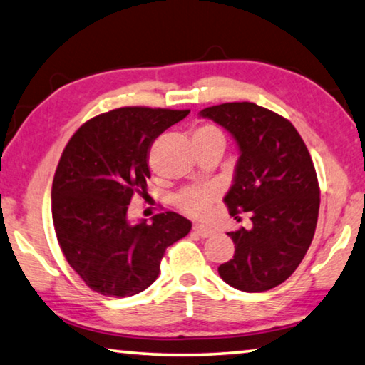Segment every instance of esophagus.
Segmentation results:
<instances>
[{
	"instance_id": "34e87169",
	"label": "esophagus",
	"mask_w": 365,
	"mask_h": 365,
	"mask_svg": "<svg viewBox=\"0 0 365 365\" xmlns=\"http://www.w3.org/2000/svg\"><path fill=\"white\" fill-rule=\"evenodd\" d=\"M193 231L197 232L200 237H210L211 235H213V230H211V227H208V226H205V225H195Z\"/></svg>"
}]
</instances>
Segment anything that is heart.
Masks as SVG:
<instances>
[{"mask_svg": "<svg viewBox=\"0 0 365 365\" xmlns=\"http://www.w3.org/2000/svg\"><path fill=\"white\" fill-rule=\"evenodd\" d=\"M195 134H220V130L215 126H211V124H205V126H200L195 130ZM216 197V187H213V185H203V187H190L182 190L177 195L175 203L183 213L195 217H203L208 213L210 205L213 203Z\"/></svg>", "mask_w": 365, "mask_h": 365, "instance_id": "b5f03b06", "label": "heart"}]
</instances>
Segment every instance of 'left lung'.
Returning a JSON list of instances; mask_svg holds the SVG:
<instances>
[{"label": "left lung", "mask_w": 365, "mask_h": 365, "mask_svg": "<svg viewBox=\"0 0 365 365\" xmlns=\"http://www.w3.org/2000/svg\"><path fill=\"white\" fill-rule=\"evenodd\" d=\"M200 116L230 130L239 145L235 182L225 197L231 216L251 215L252 227L227 232L235 255L217 267L227 285L265 292L285 282L317 230L319 185L295 126L255 103H222Z\"/></svg>", "instance_id": "1"}]
</instances>
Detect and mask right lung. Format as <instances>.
Listing matches in <instances>:
<instances>
[{
  "mask_svg": "<svg viewBox=\"0 0 365 365\" xmlns=\"http://www.w3.org/2000/svg\"><path fill=\"white\" fill-rule=\"evenodd\" d=\"M190 110L126 106L81 124L65 145L52 182V220L61 249L91 290L133 297L155 282L165 249L192 230L165 211L129 222L128 205L148 195L149 150Z\"/></svg>",
  "mask_w": 365,
  "mask_h": 365,
  "instance_id": "right-lung-1",
  "label": "right lung"
}]
</instances>
